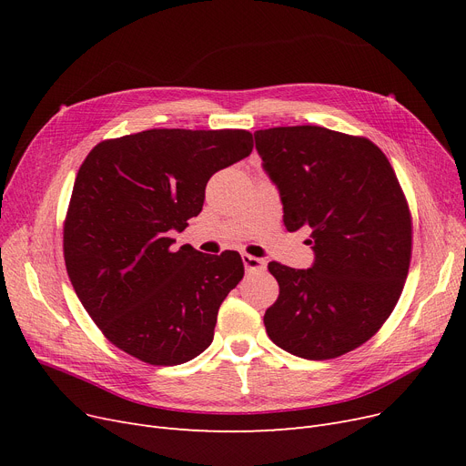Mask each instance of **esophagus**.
I'll use <instances>...</instances> for the list:
<instances>
[{
	"label": "esophagus",
	"mask_w": 466,
	"mask_h": 466,
	"mask_svg": "<svg viewBox=\"0 0 466 466\" xmlns=\"http://www.w3.org/2000/svg\"><path fill=\"white\" fill-rule=\"evenodd\" d=\"M241 260H243V266H246L248 272H264L266 270V260L264 258L253 257L249 253H241Z\"/></svg>",
	"instance_id": "esophagus-1"
}]
</instances>
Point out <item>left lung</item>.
<instances>
[{
    "label": "left lung",
    "mask_w": 466,
    "mask_h": 466,
    "mask_svg": "<svg viewBox=\"0 0 466 466\" xmlns=\"http://www.w3.org/2000/svg\"><path fill=\"white\" fill-rule=\"evenodd\" d=\"M278 185L289 232L309 228L308 270L270 262L279 283L264 327L281 350L309 360L346 355L395 309L411 258V213L393 166L370 139L323 127L255 132Z\"/></svg>",
    "instance_id": "obj_1"
}]
</instances>
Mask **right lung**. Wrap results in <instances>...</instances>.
I'll return each instance as SVG.
<instances>
[{"instance_id":"right-lung-1","label":"right lung","mask_w":466,"mask_h":466,"mask_svg":"<svg viewBox=\"0 0 466 466\" xmlns=\"http://www.w3.org/2000/svg\"><path fill=\"white\" fill-rule=\"evenodd\" d=\"M253 151L248 130L153 128L97 143L64 220L69 281L113 346L155 366L213 341L217 313L243 278L239 253L171 249L215 171Z\"/></svg>"}]
</instances>
